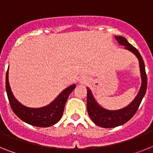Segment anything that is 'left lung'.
I'll return each instance as SVG.
<instances>
[{
  "mask_svg": "<svg viewBox=\"0 0 153 153\" xmlns=\"http://www.w3.org/2000/svg\"><path fill=\"white\" fill-rule=\"evenodd\" d=\"M115 38L118 41V43L124 46V48L130 51L138 57L139 61L140 71H141L142 82L139 92L134 101L126 107L118 110H108L99 106L98 103L95 100V99L93 98L90 89L88 88L87 90V111H88V115L90 117L91 120L96 125L105 128H115V127L120 126L128 122L137 112L140 103L146 94V88H147V75L146 73L144 61L140 53L135 47L128 43V40L124 37L115 36Z\"/></svg>",
  "mask_w": 153,
  "mask_h": 153,
  "instance_id": "obj_1",
  "label": "left lung"
}]
</instances>
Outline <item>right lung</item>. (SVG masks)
<instances>
[{"label":"right lung","mask_w":153,"mask_h":153,"mask_svg":"<svg viewBox=\"0 0 153 153\" xmlns=\"http://www.w3.org/2000/svg\"><path fill=\"white\" fill-rule=\"evenodd\" d=\"M5 87L9 103L15 115L22 120L33 126L47 128L57 123L62 116L65 103L75 85L65 88L51 103L41 108H29L23 106L14 97L8 82V70L6 73Z\"/></svg>","instance_id":"add662e5"}]
</instances>
